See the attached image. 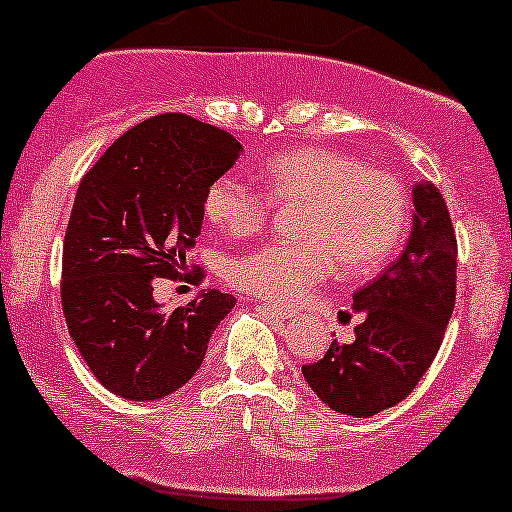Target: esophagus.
Segmentation results:
<instances>
[{"instance_id":"34e87169","label":"esophagus","mask_w":512,"mask_h":512,"mask_svg":"<svg viewBox=\"0 0 512 512\" xmlns=\"http://www.w3.org/2000/svg\"><path fill=\"white\" fill-rule=\"evenodd\" d=\"M266 312L273 314V317L283 319V321H290L292 317H295V312H290V309H280V307H275V304H266Z\"/></svg>"}]
</instances>
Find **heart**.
Here are the masks:
<instances>
[{"label":"heart","mask_w":512,"mask_h":512,"mask_svg":"<svg viewBox=\"0 0 512 512\" xmlns=\"http://www.w3.org/2000/svg\"><path fill=\"white\" fill-rule=\"evenodd\" d=\"M261 179L268 195L220 176L203 195V212L227 237H254L273 203L302 205L295 232L304 241H273L229 263L234 285L285 307L312 295L338 263L348 275L380 266L409 220V198L394 174L326 147L275 154Z\"/></svg>","instance_id":"heart-1"}]
</instances>
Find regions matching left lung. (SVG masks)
<instances>
[{
  "instance_id": "obj_1",
  "label": "left lung",
  "mask_w": 512,
  "mask_h": 512,
  "mask_svg": "<svg viewBox=\"0 0 512 512\" xmlns=\"http://www.w3.org/2000/svg\"><path fill=\"white\" fill-rule=\"evenodd\" d=\"M457 241L450 212L430 181L413 186L411 234L380 278L353 295V343L333 341L302 375L326 406L370 418L413 392L433 363L455 309Z\"/></svg>"
}]
</instances>
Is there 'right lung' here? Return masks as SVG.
I'll return each instance as SVG.
<instances>
[{"instance_id":"add662e5","label":"right lung","mask_w":512,"mask_h":512,"mask_svg":"<svg viewBox=\"0 0 512 512\" xmlns=\"http://www.w3.org/2000/svg\"><path fill=\"white\" fill-rule=\"evenodd\" d=\"M241 147L227 130L164 113L118 137L84 174L62 246V312L82 358L130 401L174 394L200 370L237 304L220 290L171 312L154 280L174 278L203 227V195Z\"/></svg>"}]
</instances>
